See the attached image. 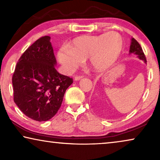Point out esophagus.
I'll list each match as a JSON object with an SVG mask.
<instances>
[{
	"label": "esophagus",
	"instance_id": "1",
	"mask_svg": "<svg viewBox=\"0 0 160 160\" xmlns=\"http://www.w3.org/2000/svg\"><path fill=\"white\" fill-rule=\"evenodd\" d=\"M82 78H83L82 76H76L75 78H74V80H75L76 82H78V81H79V80L82 79Z\"/></svg>",
	"mask_w": 160,
	"mask_h": 160
}]
</instances>
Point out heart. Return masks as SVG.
Segmentation results:
<instances>
[{
	"label": "heart",
	"instance_id": "b5f03b06",
	"mask_svg": "<svg viewBox=\"0 0 160 160\" xmlns=\"http://www.w3.org/2000/svg\"><path fill=\"white\" fill-rule=\"evenodd\" d=\"M123 49V39L117 32L97 36H81L74 38L68 47H62L58 60L66 73H71L87 59L92 69L104 71L117 62Z\"/></svg>",
	"mask_w": 160,
	"mask_h": 160
}]
</instances>
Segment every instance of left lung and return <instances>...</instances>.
<instances>
[{
  "label": "left lung",
  "mask_w": 160,
  "mask_h": 160,
  "mask_svg": "<svg viewBox=\"0 0 160 160\" xmlns=\"http://www.w3.org/2000/svg\"><path fill=\"white\" fill-rule=\"evenodd\" d=\"M129 54H133L137 56V58L140 59V60H143L144 62L146 63V59L144 54L143 49L138 42L135 40L134 38H131V43H130V51H129Z\"/></svg>",
  "instance_id": "obj_1"
}]
</instances>
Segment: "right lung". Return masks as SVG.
I'll list each match as a JSON object with an SVG mask.
<instances>
[{"mask_svg": "<svg viewBox=\"0 0 160 160\" xmlns=\"http://www.w3.org/2000/svg\"><path fill=\"white\" fill-rule=\"evenodd\" d=\"M50 39L41 37L28 48L12 77L14 102L24 114L38 122L56 114L65 91L73 83L71 78L57 71Z\"/></svg>", "mask_w": 160, "mask_h": 160, "instance_id": "obj_1", "label": "right lung"}]
</instances>
